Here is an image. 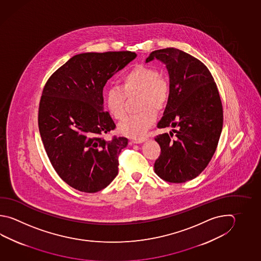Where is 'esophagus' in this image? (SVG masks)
Listing matches in <instances>:
<instances>
[{
	"mask_svg": "<svg viewBox=\"0 0 261 261\" xmlns=\"http://www.w3.org/2000/svg\"><path fill=\"white\" fill-rule=\"evenodd\" d=\"M146 140H147V138H133V139L131 140V142L133 143V144H140V143L145 142Z\"/></svg>",
	"mask_w": 261,
	"mask_h": 261,
	"instance_id": "obj_1",
	"label": "esophagus"
}]
</instances>
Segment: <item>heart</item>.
Here are the masks:
<instances>
[{
	"mask_svg": "<svg viewBox=\"0 0 261 261\" xmlns=\"http://www.w3.org/2000/svg\"><path fill=\"white\" fill-rule=\"evenodd\" d=\"M138 92L139 107L142 111L127 115L118 125L121 133L131 138L142 137L155 122L157 114L153 108L161 110L166 103L169 96L167 81L160 76L156 69L139 65L123 75L121 88L111 87L104 98L108 113L119 120L124 115L125 96Z\"/></svg>",
	"mask_w": 261,
	"mask_h": 261,
	"instance_id": "heart-1",
	"label": "heart"
}]
</instances>
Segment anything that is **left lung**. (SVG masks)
<instances>
[{"instance_id": "obj_1", "label": "left lung", "mask_w": 261, "mask_h": 261, "mask_svg": "<svg viewBox=\"0 0 261 261\" xmlns=\"http://www.w3.org/2000/svg\"><path fill=\"white\" fill-rule=\"evenodd\" d=\"M166 65L170 93L158 128L172 127L155 140L161 155L154 164L159 177L185 182L198 176L216 150L223 124L220 94L210 70L199 60L174 49L152 51L146 63Z\"/></svg>"}]
</instances>
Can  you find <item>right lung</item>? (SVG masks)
<instances>
[{"label": "right lung", "instance_id": "right-lung-1", "mask_svg": "<svg viewBox=\"0 0 261 261\" xmlns=\"http://www.w3.org/2000/svg\"><path fill=\"white\" fill-rule=\"evenodd\" d=\"M136 57L128 50L74 55L45 85L39 108L41 140L58 175L79 191H100L118 174V155L128 139L103 138L115 123L104 112L102 90Z\"/></svg>", "mask_w": 261, "mask_h": 261}]
</instances>
